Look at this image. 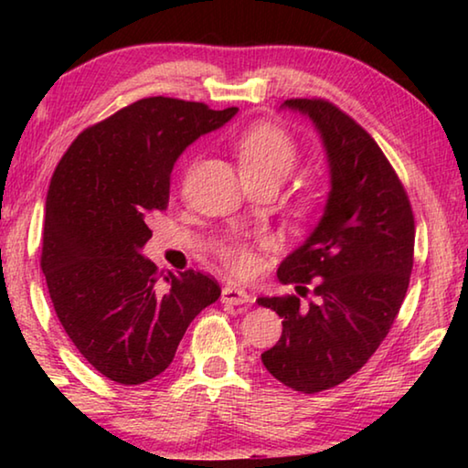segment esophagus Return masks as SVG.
Listing matches in <instances>:
<instances>
[{
	"mask_svg": "<svg viewBox=\"0 0 468 468\" xmlns=\"http://www.w3.org/2000/svg\"><path fill=\"white\" fill-rule=\"evenodd\" d=\"M220 301L227 305H245V303H250L251 297L245 289L227 284V287H223V291H220Z\"/></svg>",
	"mask_w": 468,
	"mask_h": 468,
	"instance_id": "esophagus-1",
	"label": "esophagus"
}]
</instances>
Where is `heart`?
I'll use <instances>...</instances> for the list:
<instances>
[{"label": "heart", "instance_id": "heart-1", "mask_svg": "<svg viewBox=\"0 0 468 468\" xmlns=\"http://www.w3.org/2000/svg\"><path fill=\"white\" fill-rule=\"evenodd\" d=\"M237 154L243 177L272 179L282 184L299 163V146L287 132L272 123H258L245 130L237 140ZM318 196L314 192L301 197L299 208L312 210ZM223 262L237 274H250L256 271L258 260L251 250L243 245H229L223 250Z\"/></svg>", "mask_w": 468, "mask_h": 468}]
</instances>
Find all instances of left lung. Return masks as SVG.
Instances as JSON below:
<instances>
[{"mask_svg": "<svg viewBox=\"0 0 468 468\" xmlns=\"http://www.w3.org/2000/svg\"><path fill=\"white\" fill-rule=\"evenodd\" d=\"M281 109L314 123L330 189L318 225L276 271L301 297L312 284L314 301L258 299L282 318L281 340L262 363L284 386L314 394L357 374L386 338L413 271L415 218L392 165L359 123L322 99H291Z\"/></svg>", "mask_w": 468, "mask_h": 468, "instance_id": "obj_1", "label": "left lung"}]
</instances>
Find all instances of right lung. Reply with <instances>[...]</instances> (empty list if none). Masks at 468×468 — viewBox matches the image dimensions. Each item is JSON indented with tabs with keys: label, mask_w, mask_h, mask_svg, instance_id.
<instances>
[{
	"label": "right lung",
	"mask_w": 468,
	"mask_h": 468,
	"mask_svg": "<svg viewBox=\"0 0 468 468\" xmlns=\"http://www.w3.org/2000/svg\"><path fill=\"white\" fill-rule=\"evenodd\" d=\"M237 107L150 97L84 130L53 173L41 268L63 330L90 366L133 386L171 366L179 340L220 297L202 272L167 274L142 248L150 217L169 204L181 153L231 122Z\"/></svg>",
	"instance_id": "right-lung-1"
}]
</instances>
